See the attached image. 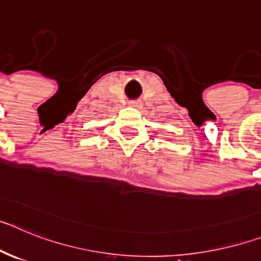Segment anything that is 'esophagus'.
<instances>
[{"label": "esophagus", "instance_id": "esophagus-1", "mask_svg": "<svg viewBox=\"0 0 261 261\" xmlns=\"http://www.w3.org/2000/svg\"><path fill=\"white\" fill-rule=\"evenodd\" d=\"M130 106H133V107H138V106H140V103H138V102H130Z\"/></svg>", "mask_w": 261, "mask_h": 261}]
</instances>
